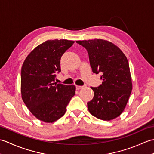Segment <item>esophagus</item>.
Instances as JSON below:
<instances>
[{
  "label": "esophagus",
  "instance_id": "1",
  "mask_svg": "<svg viewBox=\"0 0 154 154\" xmlns=\"http://www.w3.org/2000/svg\"><path fill=\"white\" fill-rule=\"evenodd\" d=\"M83 86H79V85H76V89L77 90H79L81 89H82Z\"/></svg>",
  "mask_w": 154,
  "mask_h": 154
}]
</instances>
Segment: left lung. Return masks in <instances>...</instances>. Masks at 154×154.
I'll use <instances>...</instances> for the list:
<instances>
[{"instance_id": "8db88e82", "label": "left lung", "mask_w": 154, "mask_h": 154, "mask_svg": "<svg viewBox=\"0 0 154 154\" xmlns=\"http://www.w3.org/2000/svg\"><path fill=\"white\" fill-rule=\"evenodd\" d=\"M86 49L93 73H102L103 83L87 103L89 112L97 119L110 120L120 115L132 89L129 63L126 55L111 42L101 40L76 41Z\"/></svg>"}]
</instances>
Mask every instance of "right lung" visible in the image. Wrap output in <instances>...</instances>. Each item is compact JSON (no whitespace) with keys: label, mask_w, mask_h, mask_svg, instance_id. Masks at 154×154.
Listing matches in <instances>:
<instances>
[{"label":"right lung","mask_w":154,"mask_h":154,"mask_svg":"<svg viewBox=\"0 0 154 154\" xmlns=\"http://www.w3.org/2000/svg\"><path fill=\"white\" fill-rule=\"evenodd\" d=\"M74 41L48 40L32 50L21 69V94L29 110L40 120L54 122L66 112L75 94V86L56 84L61 72L60 60Z\"/></svg>","instance_id":"1"}]
</instances>
